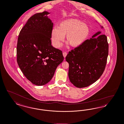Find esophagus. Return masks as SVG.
<instances>
[{
	"mask_svg": "<svg viewBox=\"0 0 124 124\" xmlns=\"http://www.w3.org/2000/svg\"><path fill=\"white\" fill-rule=\"evenodd\" d=\"M67 54L65 52H64L63 53V56H64V58H65V57L67 56Z\"/></svg>",
	"mask_w": 124,
	"mask_h": 124,
	"instance_id": "34e87169",
	"label": "esophagus"
}]
</instances>
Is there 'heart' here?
I'll list each match as a JSON object with an SVG mask.
<instances>
[{"label":"heart","instance_id":"heart-1","mask_svg":"<svg viewBox=\"0 0 124 124\" xmlns=\"http://www.w3.org/2000/svg\"><path fill=\"white\" fill-rule=\"evenodd\" d=\"M90 34L89 26L76 19H70L61 22L58 28L54 27L51 31V41L53 46L59 48L64 40V36L73 47L81 45L88 38Z\"/></svg>","mask_w":124,"mask_h":124}]
</instances>
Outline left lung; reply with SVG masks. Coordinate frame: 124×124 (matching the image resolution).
<instances>
[{
    "label": "left lung",
    "instance_id": "1",
    "mask_svg": "<svg viewBox=\"0 0 124 124\" xmlns=\"http://www.w3.org/2000/svg\"><path fill=\"white\" fill-rule=\"evenodd\" d=\"M100 27L103 29L102 26ZM101 34L98 31L80 46L69 52L65 57L69 64L70 81L77 87H85L93 84L104 70L108 45L107 37Z\"/></svg>",
    "mask_w": 124,
    "mask_h": 124
}]
</instances>
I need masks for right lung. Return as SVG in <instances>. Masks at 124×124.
I'll return each mask as SVG.
<instances>
[{
	"label": "right lung",
	"instance_id": "obj_1",
	"mask_svg": "<svg viewBox=\"0 0 124 124\" xmlns=\"http://www.w3.org/2000/svg\"><path fill=\"white\" fill-rule=\"evenodd\" d=\"M44 11L28 19L18 38L17 62L22 72L32 84L43 85L53 77L64 60L62 52L51 45L53 23Z\"/></svg>",
	"mask_w": 124,
	"mask_h": 124
}]
</instances>
